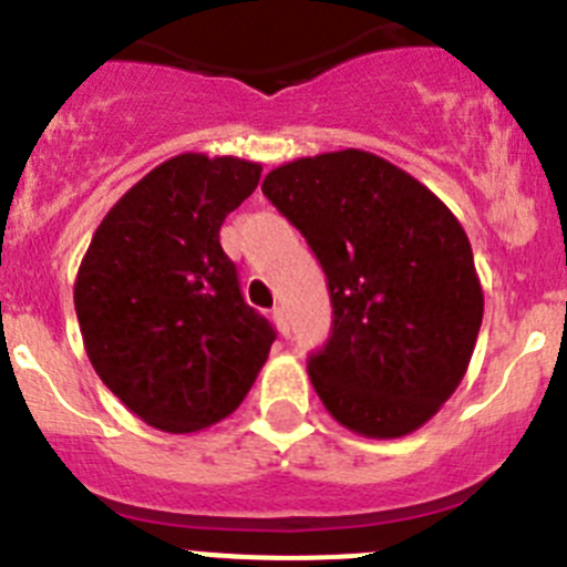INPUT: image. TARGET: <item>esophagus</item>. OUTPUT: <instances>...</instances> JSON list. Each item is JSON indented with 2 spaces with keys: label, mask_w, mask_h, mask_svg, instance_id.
<instances>
[{
  "label": "esophagus",
  "mask_w": 567,
  "mask_h": 567,
  "mask_svg": "<svg viewBox=\"0 0 567 567\" xmlns=\"http://www.w3.org/2000/svg\"><path fill=\"white\" fill-rule=\"evenodd\" d=\"M271 316H274V324H277V330L282 332V336H288L290 321H288V313H285V308H274Z\"/></svg>",
  "instance_id": "esophagus-1"
}]
</instances>
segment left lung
<instances>
[{
	"label": "left lung",
	"instance_id": "8db88e82",
	"mask_svg": "<svg viewBox=\"0 0 567 567\" xmlns=\"http://www.w3.org/2000/svg\"><path fill=\"white\" fill-rule=\"evenodd\" d=\"M327 274L332 332L308 374L332 420L409 436L458 389L484 319L473 248L447 206L385 158L336 151L262 182Z\"/></svg>",
	"mask_w": 567,
	"mask_h": 567
}]
</instances>
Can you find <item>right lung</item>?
Returning a JSON list of instances; mask_svg holds the SVG:
<instances>
[{
  "label": "right lung",
  "mask_w": 567,
  "mask_h": 567,
  "mask_svg": "<svg viewBox=\"0 0 567 567\" xmlns=\"http://www.w3.org/2000/svg\"><path fill=\"white\" fill-rule=\"evenodd\" d=\"M262 164L182 153L153 167L94 231L75 310L94 372L147 425L195 433L229 416L277 338L243 301L220 248Z\"/></svg>",
  "instance_id": "add662e5"
}]
</instances>
